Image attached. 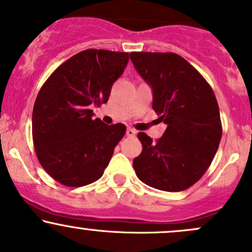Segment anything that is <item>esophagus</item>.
Masks as SVG:
<instances>
[{
    "mask_svg": "<svg viewBox=\"0 0 252 252\" xmlns=\"http://www.w3.org/2000/svg\"><path fill=\"white\" fill-rule=\"evenodd\" d=\"M136 134H137V131L135 130V129H132V128H128V129H126V135H128L129 137L136 136Z\"/></svg>",
    "mask_w": 252,
    "mask_h": 252,
    "instance_id": "1",
    "label": "esophagus"
}]
</instances>
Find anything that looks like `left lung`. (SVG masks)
I'll use <instances>...</instances> for the list:
<instances>
[{"instance_id":"obj_1","label":"left lung","mask_w":252,"mask_h":252,"mask_svg":"<svg viewBox=\"0 0 252 252\" xmlns=\"http://www.w3.org/2000/svg\"><path fill=\"white\" fill-rule=\"evenodd\" d=\"M137 73L153 91V110L167 126L153 141L137 136L142 152L132 161L141 182L177 192L188 189L212 164L222 135L214 92L188 61L173 52H131Z\"/></svg>"}]
</instances>
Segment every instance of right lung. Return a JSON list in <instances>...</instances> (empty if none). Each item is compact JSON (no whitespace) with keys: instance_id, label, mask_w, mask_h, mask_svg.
Here are the masks:
<instances>
[{"instance_id":"obj_1","label":"right lung","mask_w":252,"mask_h":252,"mask_svg":"<svg viewBox=\"0 0 252 252\" xmlns=\"http://www.w3.org/2000/svg\"><path fill=\"white\" fill-rule=\"evenodd\" d=\"M128 61V52L85 50L41 86L32 113L33 145L41 166L59 183L84 187L103 176L126 128L94 120L92 107L107 103Z\"/></svg>"}]
</instances>
